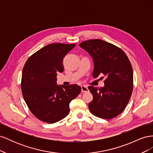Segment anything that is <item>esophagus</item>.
Listing matches in <instances>:
<instances>
[{
  "label": "esophagus",
  "instance_id": "obj_1",
  "mask_svg": "<svg viewBox=\"0 0 153 153\" xmlns=\"http://www.w3.org/2000/svg\"><path fill=\"white\" fill-rule=\"evenodd\" d=\"M81 89H82V92H89V89H88V88H87V86L82 85V86H81Z\"/></svg>",
  "mask_w": 153,
  "mask_h": 153
}]
</instances>
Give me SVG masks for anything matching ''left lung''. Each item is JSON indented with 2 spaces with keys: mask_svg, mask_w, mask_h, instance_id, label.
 I'll return each instance as SVG.
<instances>
[{
  "mask_svg": "<svg viewBox=\"0 0 153 153\" xmlns=\"http://www.w3.org/2000/svg\"><path fill=\"white\" fill-rule=\"evenodd\" d=\"M93 59L92 76H106L103 87L89 86L93 100L89 103L92 114L102 119L117 116L126 108L133 91V73L130 61L121 48L101 39H91L79 45Z\"/></svg>",
  "mask_w": 153,
  "mask_h": 153,
  "instance_id": "1",
  "label": "left lung"
}]
</instances>
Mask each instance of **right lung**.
I'll use <instances>...</instances> for the list:
<instances>
[{"label": "right lung", "mask_w": 153, "mask_h": 153, "mask_svg": "<svg viewBox=\"0 0 153 153\" xmlns=\"http://www.w3.org/2000/svg\"><path fill=\"white\" fill-rule=\"evenodd\" d=\"M76 44L52 43L37 51L23 68L21 89L25 103L36 117L49 124L66 117L69 103L80 93L76 84L57 85V73L64 71L63 59Z\"/></svg>", "instance_id": "obj_1"}]
</instances>
